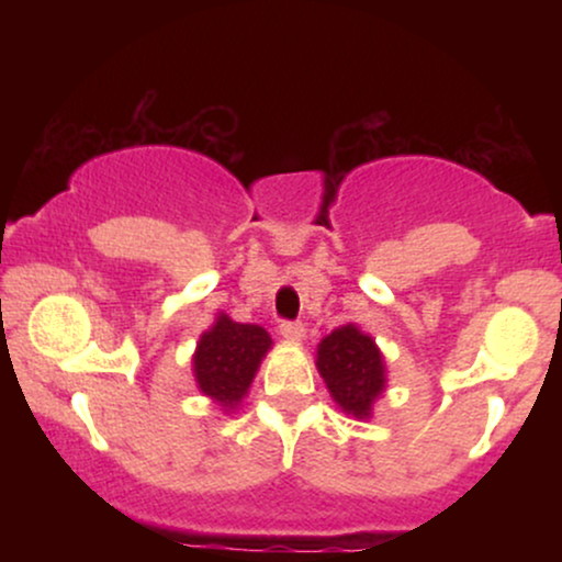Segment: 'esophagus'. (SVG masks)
I'll return each mask as SVG.
<instances>
[{
  "mask_svg": "<svg viewBox=\"0 0 562 562\" xmlns=\"http://www.w3.org/2000/svg\"><path fill=\"white\" fill-rule=\"evenodd\" d=\"M303 333H306V327L301 322H282L280 325V335L288 340H301Z\"/></svg>",
  "mask_w": 562,
  "mask_h": 562,
  "instance_id": "1",
  "label": "esophagus"
}]
</instances>
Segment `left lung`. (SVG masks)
<instances>
[{"label": "left lung", "mask_w": 562, "mask_h": 562, "mask_svg": "<svg viewBox=\"0 0 562 562\" xmlns=\"http://www.w3.org/2000/svg\"><path fill=\"white\" fill-rule=\"evenodd\" d=\"M317 370L344 412L353 417L370 415V406L385 385L383 357L375 340L353 325L327 335L317 348Z\"/></svg>", "instance_id": "obj_1"}]
</instances>
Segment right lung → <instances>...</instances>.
<instances>
[{
  "instance_id": "obj_1",
  "label": "right lung",
  "mask_w": 562,
  "mask_h": 562,
  "mask_svg": "<svg viewBox=\"0 0 562 562\" xmlns=\"http://www.w3.org/2000/svg\"><path fill=\"white\" fill-rule=\"evenodd\" d=\"M269 346L272 338L263 327L240 325L222 314L198 344L195 378L200 391L232 409L248 391Z\"/></svg>"
}]
</instances>
